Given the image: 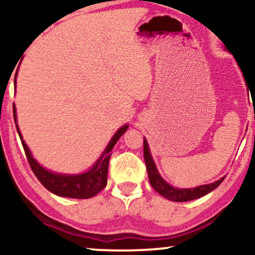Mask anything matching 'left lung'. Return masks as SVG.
<instances>
[{"label": "left lung", "mask_w": 255, "mask_h": 255, "mask_svg": "<svg viewBox=\"0 0 255 255\" xmlns=\"http://www.w3.org/2000/svg\"><path fill=\"white\" fill-rule=\"evenodd\" d=\"M143 157L144 162H146L147 167V173L148 178H149V182L151 187H153L155 191L159 193L160 195H162L163 198L170 200V201H176V202H185V201H191V200H195L201 198L212 191H214L220 183L224 181L225 178H221L218 181L208 183V185H201L194 188H176V187L170 186L169 183H167L165 180L162 179V176L160 175L159 170H157L155 162H154L153 156H151L149 146L146 138L143 137Z\"/></svg>", "instance_id": "8db88e82"}]
</instances>
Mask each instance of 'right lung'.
<instances>
[{
  "label": "right lung",
  "mask_w": 255,
  "mask_h": 255,
  "mask_svg": "<svg viewBox=\"0 0 255 255\" xmlns=\"http://www.w3.org/2000/svg\"><path fill=\"white\" fill-rule=\"evenodd\" d=\"M16 77H17V72L15 74V88ZM12 113H14L16 129H17V133L20 135L22 146H23L29 165H30L38 181L46 187L48 191L57 196H64V198L89 199L92 196H95L107 186L108 163L112 155V150L115 143L119 141V138L127 131L129 125H125L121 128H119L117 133L113 135L111 141L106 146L105 150L102 151L99 159L95 161L94 165L90 167L87 172H83L81 174H62L48 170L34 159L33 154H31L29 147L25 144L20 128L17 126V115H16L15 105H12Z\"/></svg>",
  "instance_id": "obj_1"
}]
</instances>
